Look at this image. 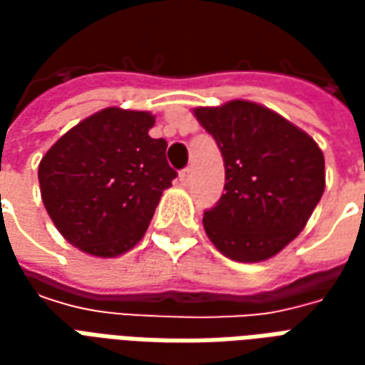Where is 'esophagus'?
Masks as SVG:
<instances>
[{
	"label": "esophagus",
	"mask_w": 365,
	"mask_h": 365,
	"mask_svg": "<svg viewBox=\"0 0 365 365\" xmlns=\"http://www.w3.org/2000/svg\"><path fill=\"white\" fill-rule=\"evenodd\" d=\"M180 183H182V185H190V183H191V170H190V168H185V170H182V172H180Z\"/></svg>",
	"instance_id": "1"
}]
</instances>
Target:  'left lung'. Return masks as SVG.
<instances>
[{
  "mask_svg": "<svg viewBox=\"0 0 365 365\" xmlns=\"http://www.w3.org/2000/svg\"><path fill=\"white\" fill-rule=\"evenodd\" d=\"M219 144L225 193L203 215L215 248L235 262H264L301 230L324 191V156L305 130L254 101L195 107Z\"/></svg>",
  "mask_w": 365,
  "mask_h": 365,
  "instance_id": "1",
  "label": "left lung"
}]
</instances>
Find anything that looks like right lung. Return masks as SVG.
<instances>
[{
  "label": "right lung",
  "instance_id": "right-lung-1",
  "mask_svg": "<svg viewBox=\"0 0 365 365\" xmlns=\"http://www.w3.org/2000/svg\"><path fill=\"white\" fill-rule=\"evenodd\" d=\"M154 115L107 107L80 120L38 164L44 209L82 252L115 258L144 237L175 172L166 140L152 138Z\"/></svg>",
  "mask_w": 365,
  "mask_h": 365
}]
</instances>
